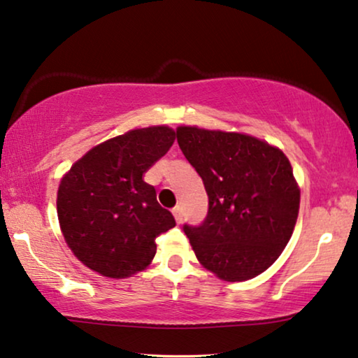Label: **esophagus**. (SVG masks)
Segmentation results:
<instances>
[{"instance_id":"34e87169","label":"esophagus","mask_w":358,"mask_h":358,"mask_svg":"<svg viewBox=\"0 0 358 358\" xmlns=\"http://www.w3.org/2000/svg\"><path fill=\"white\" fill-rule=\"evenodd\" d=\"M173 217H175V220H177V224H181L183 222V213H181V208L180 206H177V208H173Z\"/></svg>"}]
</instances>
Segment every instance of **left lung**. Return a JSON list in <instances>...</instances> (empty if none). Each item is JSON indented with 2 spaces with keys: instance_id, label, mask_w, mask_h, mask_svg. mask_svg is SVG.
<instances>
[{
  "instance_id": "8db88e82",
  "label": "left lung",
  "mask_w": 358,
  "mask_h": 358,
  "mask_svg": "<svg viewBox=\"0 0 358 358\" xmlns=\"http://www.w3.org/2000/svg\"><path fill=\"white\" fill-rule=\"evenodd\" d=\"M177 141L203 178L208 217L183 230L203 268L227 282L271 268L294 234L300 186L279 148L245 133L177 128Z\"/></svg>"
}]
</instances>
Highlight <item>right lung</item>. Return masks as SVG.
I'll return each mask as SVG.
<instances>
[{"mask_svg": "<svg viewBox=\"0 0 358 358\" xmlns=\"http://www.w3.org/2000/svg\"><path fill=\"white\" fill-rule=\"evenodd\" d=\"M175 131L136 128L87 150L63 175L58 222L73 255L110 279H127L152 263L155 238L175 227L144 173L167 154Z\"/></svg>", "mask_w": 358, "mask_h": 358, "instance_id": "right-lung-1", "label": "right lung"}]
</instances>
